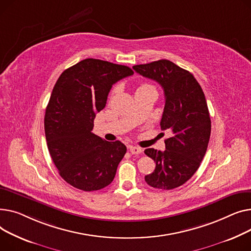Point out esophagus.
Listing matches in <instances>:
<instances>
[{
  "label": "esophagus",
  "mask_w": 251,
  "mask_h": 251,
  "mask_svg": "<svg viewBox=\"0 0 251 251\" xmlns=\"http://www.w3.org/2000/svg\"><path fill=\"white\" fill-rule=\"evenodd\" d=\"M128 149H129V152L132 155H138V154H141L143 152L142 148H140V147H136V146H129Z\"/></svg>",
  "instance_id": "esophagus-1"
}]
</instances>
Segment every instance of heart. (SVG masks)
I'll return each instance as SVG.
<instances>
[{
	"label": "heart",
	"mask_w": 251,
	"mask_h": 251,
	"mask_svg": "<svg viewBox=\"0 0 251 251\" xmlns=\"http://www.w3.org/2000/svg\"><path fill=\"white\" fill-rule=\"evenodd\" d=\"M144 86H148V85H142V86H140V87H144ZM140 87H139V88H140Z\"/></svg>",
	"instance_id": "obj_1"
}]
</instances>
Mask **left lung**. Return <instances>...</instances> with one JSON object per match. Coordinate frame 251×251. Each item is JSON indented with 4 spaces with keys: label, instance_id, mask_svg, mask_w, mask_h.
I'll list each match as a JSON object with an SVG mask.
<instances>
[{
    "label": "left lung",
    "instance_id": "8db88e82",
    "mask_svg": "<svg viewBox=\"0 0 251 251\" xmlns=\"http://www.w3.org/2000/svg\"><path fill=\"white\" fill-rule=\"evenodd\" d=\"M132 69L163 88L165 106L160 126L172 134L165 140V151L145 150L156 163L155 170L146 175L145 180L158 189L176 188L191 178L207 152L211 119L204 94L193 74L168 60Z\"/></svg>",
    "mask_w": 251,
    "mask_h": 251
}]
</instances>
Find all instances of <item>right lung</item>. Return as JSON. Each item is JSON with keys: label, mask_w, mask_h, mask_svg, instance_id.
<instances>
[{"label": "right lung", "mask_w": 251, "mask_h": 251, "mask_svg": "<svg viewBox=\"0 0 251 251\" xmlns=\"http://www.w3.org/2000/svg\"><path fill=\"white\" fill-rule=\"evenodd\" d=\"M132 74L126 66L86 58L58 77L46 110L44 130L53 163L72 186L93 191L112 182L126 147L94 135V119L105 107L112 85Z\"/></svg>", "instance_id": "obj_1"}]
</instances>
